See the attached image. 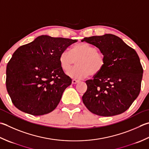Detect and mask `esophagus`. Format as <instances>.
Masks as SVG:
<instances>
[{
	"instance_id": "1",
	"label": "esophagus",
	"mask_w": 149,
	"mask_h": 149,
	"mask_svg": "<svg viewBox=\"0 0 149 149\" xmlns=\"http://www.w3.org/2000/svg\"><path fill=\"white\" fill-rule=\"evenodd\" d=\"M79 80V79H72V84H76L77 83H78Z\"/></svg>"
}]
</instances>
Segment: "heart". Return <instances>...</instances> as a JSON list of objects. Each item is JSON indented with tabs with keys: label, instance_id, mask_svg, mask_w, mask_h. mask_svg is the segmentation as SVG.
Masks as SVG:
<instances>
[{
	"label": "heart",
	"instance_id": "1",
	"mask_svg": "<svg viewBox=\"0 0 149 149\" xmlns=\"http://www.w3.org/2000/svg\"><path fill=\"white\" fill-rule=\"evenodd\" d=\"M60 66L64 71L71 68L76 61L77 65L70 70V77L81 79L100 73L106 63L104 55L97 50L95 46L86 42H81L73 46L71 52L64 50L59 55Z\"/></svg>",
	"mask_w": 149,
	"mask_h": 149
}]
</instances>
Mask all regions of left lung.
<instances>
[{
	"label": "left lung",
	"instance_id": "obj_1",
	"mask_svg": "<svg viewBox=\"0 0 149 149\" xmlns=\"http://www.w3.org/2000/svg\"><path fill=\"white\" fill-rule=\"evenodd\" d=\"M105 56L104 68L86 81L83 103L94 114L109 117L129 109L141 90L143 70L136 52L112 34L84 37Z\"/></svg>",
	"mask_w": 149,
	"mask_h": 149
}]
</instances>
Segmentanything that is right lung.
I'll return each instance as SVG.
<instances>
[{
	"instance_id": "add662e5",
	"label": "right lung",
	"mask_w": 149,
	"mask_h": 149,
	"mask_svg": "<svg viewBox=\"0 0 149 149\" xmlns=\"http://www.w3.org/2000/svg\"><path fill=\"white\" fill-rule=\"evenodd\" d=\"M77 39L41 36L14 52L6 67L8 94L15 107L41 116L51 112L72 83L59 63V55Z\"/></svg>"
}]
</instances>
